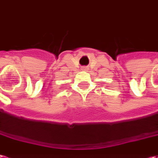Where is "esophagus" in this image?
Listing matches in <instances>:
<instances>
[{
    "label": "esophagus",
    "instance_id": "esophagus-1",
    "mask_svg": "<svg viewBox=\"0 0 158 158\" xmlns=\"http://www.w3.org/2000/svg\"><path fill=\"white\" fill-rule=\"evenodd\" d=\"M85 68H86V67H83V70H85Z\"/></svg>",
    "mask_w": 158,
    "mask_h": 158
}]
</instances>
